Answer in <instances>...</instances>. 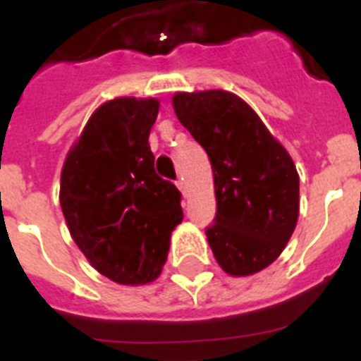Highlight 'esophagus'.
<instances>
[{"mask_svg": "<svg viewBox=\"0 0 361 361\" xmlns=\"http://www.w3.org/2000/svg\"><path fill=\"white\" fill-rule=\"evenodd\" d=\"M175 186H177L178 190H180V193H183V195L186 197V186H184L183 178H178V180H175Z\"/></svg>", "mask_w": 361, "mask_h": 361, "instance_id": "34e87169", "label": "esophagus"}]
</instances>
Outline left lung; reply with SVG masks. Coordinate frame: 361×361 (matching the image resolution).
<instances>
[{
  "instance_id": "obj_1",
  "label": "left lung",
  "mask_w": 361,
  "mask_h": 361,
  "mask_svg": "<svg viewBox=\"0 0 361 361\" xmlns=\"http://www.w3.org/2000/svg\"><path fill=\"white\" fill-rule=\"evenodd\" d=\"M173 110L212 162L216 215L206 237L216 262L231 276L255 275L275 262L296 228L295 162L231 92H178Z\"/></svg>"
}]
</instances>
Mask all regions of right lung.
<instances>
[{"mask_svg":"<svg viewBox=\"0 0 361 361\" xmlns=\"http://www.w3.org/2000/svg\"><path fill=\"white\" fill-rule=\"evenodd\" d=\"M157 114V99L106 101L63 164L59 202L70 235L101 275L123 286L161 275L184 216L180 191L153 168L148 137Z\"/></svg>","mask_w":361,"mask_h":361,"instance_id":"obj_1","label":"right lung"}]
</instances>
